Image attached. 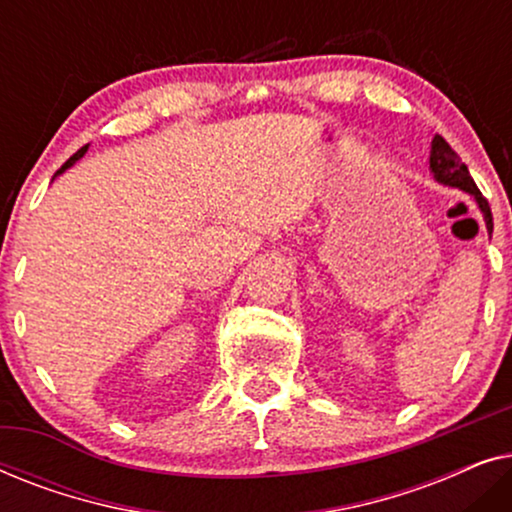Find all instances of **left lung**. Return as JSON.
<instances>
[{
	"label": "left lung",
	"instance_id": "8db88e82",
	"mask_svg": "<svg viewBox=\"0 0 512 512\" xmlns=\"http://www.w3.org/2000/svg\"><path fill=\"white\" fill-rule=\"evenodd\" d=\"M429 170H431L433 179H436L438 184L450 186V188H459V191L471 195V198L475 200V205H478V209H480L482 219H485L487 233H489V237H492L494 221H492V209H489V202L482 198L480 188L475 186L473 177L468 174V167L461 163V158L452 151V146L447 144L440 135L433 137V142H431Z\"/></svg>",
	"mask_w": 512,
	"mask_h": 512
}]
</instances>
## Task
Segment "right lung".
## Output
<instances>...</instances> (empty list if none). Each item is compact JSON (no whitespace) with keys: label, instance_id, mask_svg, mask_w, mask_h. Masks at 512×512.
<instances>
[{"label":"right lung","instance_id":"right-lung-1","mask_svg":"<svg viewBox=\"0 0 512 512\" xmlns=\"http://www.w3.org/2000/svg\"><path fill=\"white\" fill-rule=\"evenodd\" d=\"M86 151H88V144H86V146H83V149H79V151H76V153H74V156H72V158H69V160H67V163H65V165H62L58 172H55V177H60V174H62V172H65V170H69V167H72V165L76 163V160H81L83 156H86ZM55 177H53V179H55Z\"/></svg>","mask_w":512,"mask_h":512}]
</instances>
